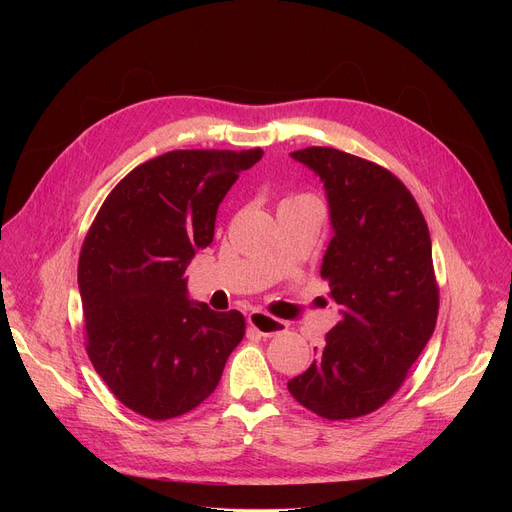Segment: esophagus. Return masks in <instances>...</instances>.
Instances as JSON below:
<instances>
[{"mask_svg":"<svg viewBox=\"0 0 512 512\" xmlns=\"http://www.w3.org/2000/svg\"><path fill=\"white\" fill-rule=\"evenodd\" d=\"M247 321L249 326L263 338H270V336H276V334H282L286 332V324L272 315H267L263 311H251L247 315Z\"/></svg>","mask_w":512,"mask_h":512,"instance_id":"esophagus-1","label":"esophagus"}]
</instances>
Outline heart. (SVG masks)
Here are the masks:
<instances>
[{
  "label": "heart",
  "instance_id": "obj_1",
  "mask_svg": "<svg viewBox=\"0 0 512 512\" xmlns=\"http://www.w3.org/2000/svg\"><path fill=\"white\" fill-rule=\"evenodd\" d=\"M299 199H313V197H309V195H294V197H288L286 201H299Z\"/></svg>",
  "mask_w": 512,
  "mask_h": 512
}]
</instances>
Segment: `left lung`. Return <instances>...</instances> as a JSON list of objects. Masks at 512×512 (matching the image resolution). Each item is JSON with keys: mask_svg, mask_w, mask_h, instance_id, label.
I'll return each instance as SVG.
<instances>
[{"mask_svg": "<svg viewBox=\"0 0 512 512\" xmlns=\"http://www.w3.org/2000/svg\"><path fill=\"white\" fill-rule=\"evenodd\" d=\"M324 182L334 236L321 263L342 319L311 367L288 382L315 415L378 411L432 338L440 292L423 213L390 170L332 147L290 153Z\"/></svg>", "mask_w": 512, "mask_h": 512, "instance_id": "obj_1", "label": "left lung"}]
</instances>
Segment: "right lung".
<instances>
[{
  "label": "right lung",
  "mask_w": 512,
  "mask_h": 512,
  "mask_svg": "<svg viewBox=\"0 0 512 512\" xmlns=\"http://www.w3.org/2000/svg\"><path fill=\"white\" fill-rule=\"evenodd\" d=\"M263 151L180 149L145 161L107 195L78 259L87 353L130 411L153 421L199 407L220 384L245 317L188 301L186 265Z\"/></svg>",
  "instance_id": "1"
}]
</instances>
